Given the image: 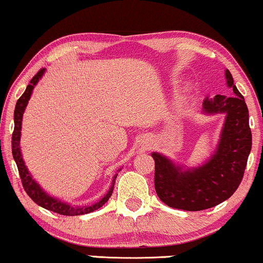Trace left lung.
<instances>
[{"instance_id":"left-lung-1","label":"left lung","mask_w":263,"mask_h":263,"mask_svg":"<svg viewBox=\"0 0 263 263\" xmlns=\"http://www.w3.org/2000/svg\"><path fill=\"white\" fill-rule=\"evenodd\" d=\"M233 96L216 95L204 99L208 114H226L217 151L201 167L183 171L179 166L158 153L155 161L154 185L159 199L174 209L200 211L214 208L234 194L240 184L252 145L249 126V110L244 97L235 87L229 70H226Z\"/></svg>"}]
</instances>
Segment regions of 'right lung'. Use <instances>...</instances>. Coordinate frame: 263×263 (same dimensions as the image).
I'll list each match as a JSON object with an SVG mask.
<instances>
[{"mask_svg":"<svg viewBox=\"0 0 263 263\" xmlns=\"http://www.w3.org/2000/svg\"><path fill=\"white\" fill-rule=\"evenodd\" d=\"M45 72V69H40V70L36 72V75L31 79L30 84L26 87L25 92L21 96V98L16 101L15 109H14V131L12 134V154L13 158H14L16 167H18L19 176H21L22 184L24 187V191L26 194L31 198L32 201H35L36 204L45 208L46 210L53 211L55 214H61L64 216H78V215H84L88 214V212H93L98 210L99 208H102L103 205L105 204L109 200V198L111 197L112 189H114V183H112L110 191L108 192V194L105 195L104 198H102L97 204H93L91 206H82V208H74V206H70L68 204H64V202L57 200V199L49 197L48 194H46L45 192L40 188V185L36 183L34 179L30 176L28 168L24 164V160H23L22 154H21V148H19V141H21V129H22V119H23V112L25 110L26 104H28L30 96H31L32 89H34V86L37 84L40 78ZM114 178H116V176Z\"/></svg>","mask_w":263,"mask_h":263,"instance_id":"1","label":"right lung"}]
</instances>
